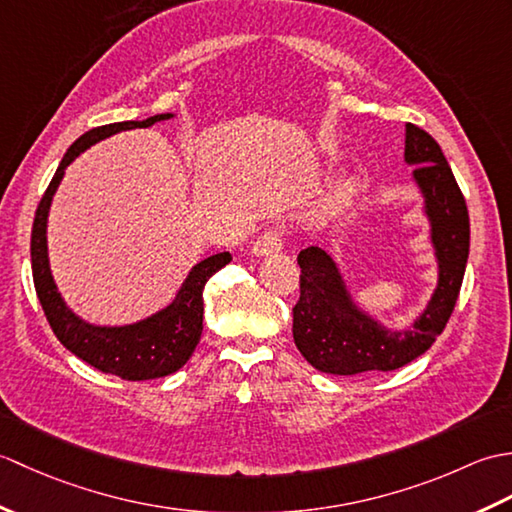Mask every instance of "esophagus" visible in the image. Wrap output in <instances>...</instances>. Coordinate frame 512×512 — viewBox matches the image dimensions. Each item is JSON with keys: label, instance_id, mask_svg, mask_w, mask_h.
Returning <instances> with one entry per match:
<instances>
[{"label": "esophagus", "instance_id": "1", "mask_svg": "<svg viewBox=\"0 0 512 512\" xmlns=\"http://www.w3.org/2000/svg\"><path fill=\"white\" fill-rule=\"evenodd\" d=\"M281 248H284V233H281V228H268V231L257 237V242L253 244V253L257 257H264L279 253Z\"/></svg>", "mask_w": 512, "mask_h": 512}]
</instances>
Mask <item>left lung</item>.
<instances>
[{
    "instance_id": "8db88e82",
    "label": "left lung",
    "mask_w": 512,
    "mask_h": 512,
    "mask_svg": "<svg viewBox=\"0 0 512 512\" xmlns=\"http://www.w3.org/2000/svg\"><path fill=\"white\" fill-rule=\"evenodd\" d=\"M405 160L424 198L431 244L438 259V286L407 330H387L356 306L334 259L319 246L303 248L301 297L292 308V336L303 358L319 372L352 376L391 372L422 356L442 334L458 301L471 226L466 200L440 145L424 129L407 123Z\"/></svg>"
}]
</instances>
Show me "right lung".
Masks as SVG:
<instances>
[{
  "label": "right lung",
  "mask_w": 512,
  "mask_h": 512,
  "mask_svg": "<svg viewBox=\"0 0 512 512\" xmlns=\"http://www.w3.org/2000/svg\"><path fill=\"white\" fill-rule=\"evenodd\" d=\"M173 114L149 116L145 121H125L94 127L76 138L70 145L68 154L63 156L61 165L50 180L46 193L37 206L35 222H32L30 237V259H32V279H35V290L46 319L52 332L63 347L79 356L81 361L101 369L103 374H112L123 380H149L162 378L189 361L195 345L200 343L202 336V317H204V301L202 290L217 270L231 262V253H217L202 259L200 264L191 268V273L184 279L182 288L178 290L167 308L151 314V317L132 323V325H94L83 321L81 317L65 306L61 292L54 284L48 262V213L52 204V195L57 191L59 182L65 173V167L85 151L96 145L103 138H110L125 129L151 127L158 121H167Z\"/></svg>",
  "instance_id": "1"
}]
</instances>
